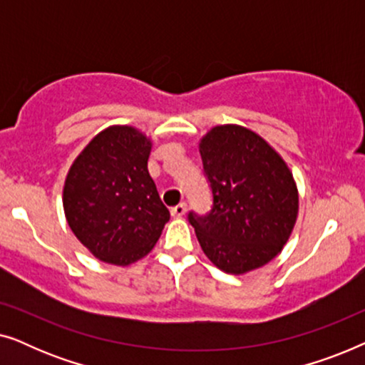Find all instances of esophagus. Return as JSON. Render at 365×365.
I'll use <instances>...</instances> for the list:
<instances>
[{"label": "esophagus", "instance_id": "obj_1", "mask_svg": "<svg viewBox=\"0 0 365 365\" xmlns=\"http://www.w3.org/2000/svg\"><path fill=\"white\" fill-rule=\"evenodd\" d=\"M171 214L173 217H182L186 214V202H179L178 206L171 207Z\"/></svg>", "mask_w": 365, "mask_h": 365}]
</instances>
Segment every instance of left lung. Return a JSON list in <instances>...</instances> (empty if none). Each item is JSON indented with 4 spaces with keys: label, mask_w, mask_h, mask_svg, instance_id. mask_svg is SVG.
<instances>
[{
    "label": "left lung",
    "mask_w": 365,
    "mask_h": 365,
    "mask_svg": "<svg viewBox=\"0 0 365 365\" xmlns=\"http://www.w3.org/2000/svg\"><path fill=\"white\" fill-rule=\"evenodd\" d=\"M211 182L207 216L189 212L204 254L227 274L262 267L282 251L299 211L296 181L276 149L237 124L212 128L199 143Z\"/></svg>",
    "instance_id": "obj_1"
}]
</instances>
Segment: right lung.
I'll list each match as a JSON object with an SVG mask.
<instances>
[{
  "instance_id": "obj_1",
  "label": "right lung",
  "mask_w": 365,
  "mask_h": 365,
  "mask_svg": "<svg viewBox=\"0 0 365 365\" xmlns=\"http://www.w3.org/2000/svg\"><path fill=\"white\" fill-rule=\"evenodd\" d=\"M153 143L133 126L96 134L69 168L63 187L68 226L78 241L114 266L151 252L169 211L148 171Z\"/></svg>"
}]
</instances>
